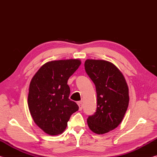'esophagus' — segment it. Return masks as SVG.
Returning <instances> with one entry per match:
<instances>
[{
  "mask_svg": "<svg viewBox=\"0 0 157 157\" xmlns=\"http://www.w3.org/2000/svg\"><path fill=\"white\" fill-rule=\"evenodd\" d=\"M78 105L79 106V110H82V108H83V105H82V101H79L78 102Z\"/></svg>",
  "mask_w": 157,
  "mask_h": 157,
  "instance_id": "34e87169",
  "label": "esophagus"
}]
</instances>
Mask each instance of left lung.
<instances>
[{
	"label": "left lung",
	"instance_id": "obj_1",
	"mask_svg": "<svg viewBox=\"0 0 157 157\" xmlns=\"http://www.w3.org/2000/svg\"><path fill=\"white\" fill-rule=\"evenodd\" d=\"M84 68L97 93V109L89 116V129L97 134L110 132L119 125L129 105V89L120 70L105 60L86 59Z\"/></svg>",
	"mask_w": 157,
	"mask_h": 157
}]
</instances>
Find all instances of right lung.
I'll return each instance as SVG.
<instances>
[{"mask_svg": "<svg viewBox=\"0 0 157 157\" xmlns=\"http://www.w3.org/2000/svg\"><path fill=\"white\" fill-rule=\"evenodd\" d=\"M81 64L79 59L51 61L39 69L30 82L28 107L34 122L46 134H62L71 116L79 109L69 99V78Z\"/></svg>", "mask_w": 157, "mask_h": 157, "instance_id": "obj_1", "label": "right lung"}]
</instances>
